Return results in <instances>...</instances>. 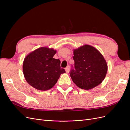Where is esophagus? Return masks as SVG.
<instances>
[{"instance_id": "34e87169", "label": "esophagus", "mask_w": 130, "mask_h": 130, "mask_svg": "<svg viewBox=\"0 0 130 130\" xmlns=\"http://www.w3.org/2000/svg\"><path fill=\"white\" fill-rule=\"evenodd\" d=\"M65 70H66V72L67 73H69V71H70V67L69 66L65 68Z\"/></svg>"}]
</instances>
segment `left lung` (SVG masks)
Wrapping results in <instances>:
<instances>
[{
    "mask_svg": "<svg viewBox=\"0 0 130 130\" xmlns=\"http://www.w3.org/2000/svg\"><path fill=\"white\" fill-rule=\"evenodd\" d=\"M75 69L70 76L74 83L81 89L89 90L103 81L107 72V64L99 50L85 44L74 49Z\"/></svg>",
    "mask_w": 130,
    "mask_h": 130,
    "instance_id": "8db88e82",
    "label": "left lung"
}]
</instances>
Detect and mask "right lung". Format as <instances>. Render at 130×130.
Listing matches in <instances>:
<instances>
[{
	"label": "right lung",
	"mask_w": 130,
	"mask_h": 130,
	"mask_svg": "<svg viewBox=\"0 0 130 130\" xmlns=\"http://www.w3.org/2000/svg\"><path fill=\"white\" fill-rule=\"evenodd\" d=\"M56 53L53 48L41 47L25 57L23 71L30 86L38 90H49L56 84L61 74L66 73L61 68L60 60L53 57Z\"/></svg>",
	"instance_id": "1"
}]
</instances>
